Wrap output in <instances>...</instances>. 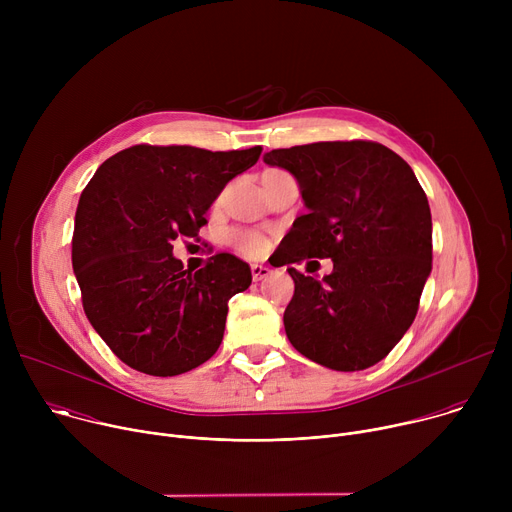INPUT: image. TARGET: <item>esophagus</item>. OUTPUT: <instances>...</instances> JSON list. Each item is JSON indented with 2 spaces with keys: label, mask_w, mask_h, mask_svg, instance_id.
<instances>
[{
  "label": "esophagus",
  "mask_w": 512,
  "mask_h": 512,
  "mask_svg": "<svg viewBox=\"0 0 512 512\" xmlns=\"http://www.w3.org/2000/svg\"><path fill=\"white\" fill-rule=\"evenodd\" d=\"M269 273H271V269L269 267H265V265H251V275H253V279L255 281H261V279H265V277H269Z\"/></svg>",
  "instance_id": "obj_1"
}]
</instances>
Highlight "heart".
I'll return each instance as SVG.
<instances>
[{"mask_svg": "<svg viewBox=\"0 0 512 512\" xmlns=\"http://www.w3.org/2000/svg\"><path fill=\"white\" fill-rule=\"evenodd\" d=\"M229 239H231V243H233L239 251H243V253H247V255H257V253H261V249H263V239H261L257 233L233 231V233L229 235Z\"/></svg>", "mask_w": 512, "mask_h": 512, "instance_id": "heart-1", "label": "heart"}]
</instances>
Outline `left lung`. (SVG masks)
Returning <instances> with one entry per match:
<instances>
[{
  "mask_svg": "<svg viewBox=\"0 0 512 512\" xmlns=\"http://www.w3.org/2000/svg\"><path fill=\"white\" fill-rule=\"evenodd\" d=\"M265 164L296 176L308 212L283 243L281 265L332 259L322 281L296 283L283 312L289 342L332 371L383 360L415 320L431 271V212L411 166L377 141H318L271 150Z\"/></svg>",
  "mask_w": 512,
  "mask_h": 512,
  "instance_id": "left-lung-1",
  "label": "left lung"
}]
</instances>
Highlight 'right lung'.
<instances>
[{"instance_id": "right-lung-1", "label": "right lung", "mask_w": 512, "mask_h": 512, "mask_svg": "<svg viewBox=\"0 0 512 512\" xmlns=\"http://www.w3.org/2000/svg\"><path fill=\"white\" fill-rule=\"evenodd\" d=\"M261 150L139 143L103 162L83 190L72 269L89 322L127 367L174 377L221 346L229 300L251 285V267L216 253L190 271L172 243L198 237L210 204Z\"/></svg>"}]
</instances>
